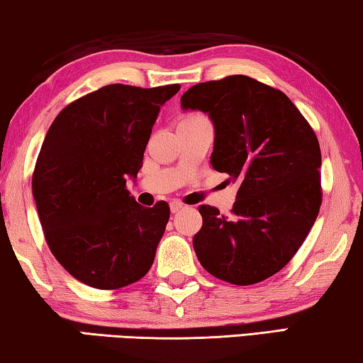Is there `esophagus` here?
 Wrapping results in <instances>:
<instances>
[{
	"mask_svg": "<svg viewBox=\"0 0 363 363\" xmlns=\"http://www.w3.org/2000/svg\"><path fill=\"white\" fill-rule=\"evenodd\" d=\"M183 208H185V206H183V204H182L180 201H172V203H170V211H172V213H180Z\"/></svg>",
	"mask_w": 363,
	"mask_h": 363,
	"instance_id": "esophagus-1",
	"label": "esophagus"
}]
</instances>
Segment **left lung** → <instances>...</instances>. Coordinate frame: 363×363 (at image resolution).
Returning a JSON list of instances; mask_svg holds the SVG:
<instances>
[{"instance_id":"obj_1","label":"left lung","mask_w":363,"mask_h":363,"mask_svg":"<svg viewBox=\"0 0 363 363\" xmlns=\"http://www.w3.org/2000/svg\"><path fill=\"white\" fill-rule=\"evenodd\" d=\"M183 111L208 114L211 165L239 183L230 216L203 204L193 238L199 264L219 280L254 285L293 259L321 208V149L285 93L245 75L198 83Z\"/></svg>"}]
</instances>
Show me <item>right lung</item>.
<instances>
[{"instance_id": "right-lung-1", "label": "right lung", "mask_w": 363, "mask_h": 363, "mask_svg": "<svg viewBox=\"0 0 363 363\" xmlns=\"http://www.w3.org/2000/svg\"><path fill=\"white\" fill-rule=\"evenodd\" d=\"M180 85H108L67 108L47 130L33 194L47 244L88 286L118 290L143 278L170 218L125 190L138 177L160 108Z\"/></svg>"}]
</instances>
